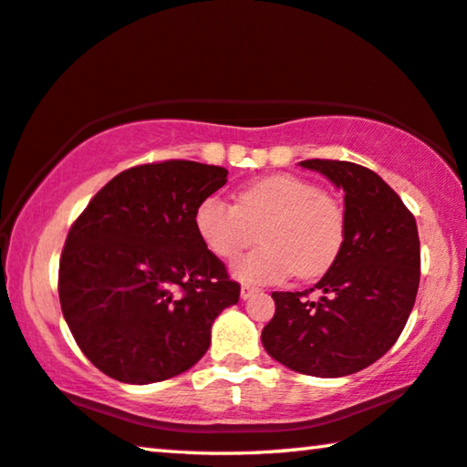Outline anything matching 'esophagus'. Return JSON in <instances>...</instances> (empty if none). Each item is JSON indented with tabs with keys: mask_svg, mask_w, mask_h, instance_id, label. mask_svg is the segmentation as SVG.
<instances>
[{
	"mask_svg": "<svg viewBox=\"0 0 467 467\" xmlns=\"http://www.w3.org/2000/svg\"><path fill=\"white\" fill-rule=\"evenodd\" d=\"M255 293H257L255 286H249V285H243V286H241V299H243V301H247L249 297H254Z\"/></svg>",
	"mask_w": 467,
	"mask_h": 467,
	"instance_id": "esophagus-1",
	"label": "esophagus"
}]
</instances>
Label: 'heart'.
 Listing matches in <instances>:
<instances>
[{
  "label": "heart",
  "instance_id": "b5f03b06",
  "mask_svg": "<svg viewBox=\"0 0 467 467\" xmlns=\"http://www.w3.org/2000/svg\"><path fill=\"white\" fill-rule=\"evenodd\" d=\"M203 245L234 260L262 233V249L233 265V276L251 285L283 283L295 272L316 278L337 262L347 222L337 199L293 174L265 176L241 189L236 205L207 197L195 210Z\"/></svg>",
  "mask_w": 467,
  "mask_h": 467
}]
</instances>
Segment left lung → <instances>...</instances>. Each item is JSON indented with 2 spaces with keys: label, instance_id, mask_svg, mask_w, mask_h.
<instances>
[{
  "label": "left lung",
  "instance_id": "8db88e82",
  "mask_svg": "<svg viewBox=\"0 0 467 467\" xmlns=\"http://www.w3.org/2000/svg\"><path fill=\"white\" fill-rule=\"evenodd\" d=\"M345 193V245L306 293H272L276 314L262 345L280 364L340 379L380 359L405 328L420 285L416 218L379 174L351 161L306 160Z\"/></svg>",
  "mask_w": 467,
  "mask_h": 467
}]
</instances>
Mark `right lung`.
I'll list each match as a JSON object with an SVG mask.
<instances>
[{
  "mask_svg": "<svg viewBox=\"0 0 467 467\" xmlns=\"http://www.w3.org/2000/svg\"><path fill=\"white\" fill-rule=\"evenodd\" d=\"M226 168L170 160L124 170L74 222L60 306L74 340L109 379L151 384L193 368L241 286L199 239L195 210Z\"/></svg>",
  "mask_w": 467,
  "mask_h": 467,
  "instance_id": "1",
  "label": "right lung"
}]
</instances>
